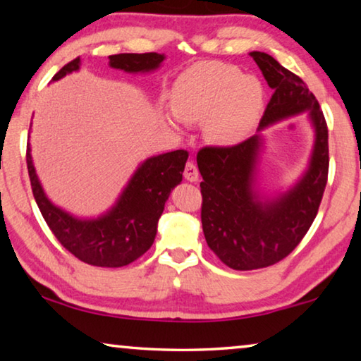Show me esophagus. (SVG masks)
<instances>
[{"instance_id": "34e87169", "label": "esophagus", "mask_w": 361, "mask_h": 361, "mask_svg": "<svg viewBox=\"0 0 361 361\" xmlns=\"http://www.w3.org/2000/svg\"><path fill=\"white\" fill-rule=\"evenodd\" d=\"M185 178L188 181H197L199 180V169L194 162H188L185 167Z\"/></svg>"}]
</instances>
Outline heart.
I'll return each instance as SVG.
<instances>
[{
    "mask_svg": "<svg viewBox=\"0 0 361 361\" xmlns=\"http://www.w3.org/2000/svg\"><path fill=\"white\" fill-rule=\"evenodd\" d=\"M262 102L258 79L219 62L194 65L176 79L172 92L176 118L189 124L205 122L207 138L218 145H235L245 138Z\"/></svg>",
    "mask_w": 361,
    "mask_h": 361,
    "instance_id": "obj_1",
    "label": "heart"
}]
</instances>
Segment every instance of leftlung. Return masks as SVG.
I'll return each mask as SVG.
<instances>
[{"label": "left lung", "mask_w": 361, "mask_h": 361, "mask_svg": "<svg viewBox=\"0 0 361 361\" xmlns=\"http://www.w3.org/2000/svg\"><path fill=\"white\" fill-rule=\"evenodd\" d=\"M274 89L259 129L309 111L315 129L309 169L288 192L261 200L255 189L261 137L234 146H205L197 152L204 181L202 229L213 253L235 271L276 264L307 234L319 212L328 181V127L315 95L295 73L264 52H250Z\"/></svg>", "instance_id": "left-lung-1"}]
</instances>
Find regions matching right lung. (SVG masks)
I'll list each match as a JSON object with an SVG mask.
<instances>
[{
  "label": "right lung",
  "instance_id": "right-lung-1",
  "mask_svg": "<svg viewBox=\"0 0 361 361\" xmlns=\"http://www.w3.org/2000/svg\"><path fill=\"white\" fill-rule=\"evenodd\" d=\"M164 54H116L109 56L111 68L127 73H146L159 68ZM81 60L75 59L60 70L52 81L78 71ZM27 145V169L32 191L41 215L57 240L78 259L99 267H122L138 259L151 248L157 232V221L170 191L180 185L188 161V151L176 149L152 156L137 172L119 195L118 202L105 215L81 219L59 209L47 199Z\"/></svg>",
  "mask_w": 361,
  "mask_h": 361
}]
</instances>
